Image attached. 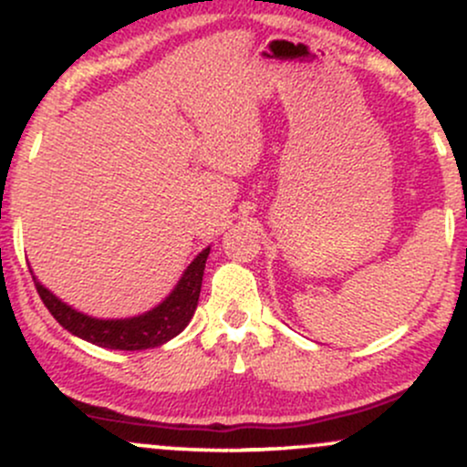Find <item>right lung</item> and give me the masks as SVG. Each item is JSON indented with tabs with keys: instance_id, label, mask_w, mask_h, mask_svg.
I'll use <instances>...</instances> for the list:
<instances>
[{
	"instance_id": "1",
	"label": "right lung",
	"mask_w": 467,
	"mask_h": 467,
	"mask_svg": "<svg viewBox=\"0 0 467 467\" xmlns=\"http://www.w3.org/2000/svg\"><path fill=\"white\" fill-rule=\"evenodd\" d=\"M208 252H211V248L202 250L197 254V259L182 275L178 287L171 292V296L164 303H160L151 312L125 320H99L92 318V316L80 314L69 305L58 301L55 294L47 292L35 276H32V281H35L41 301L55 316L57 323L66 327L69 334L83 337L92 345L107 347V349L140 351L164 345L166 340L178 336L191 323L197 301H200L202 276Z\"/></svg>"
}]
</instances>
